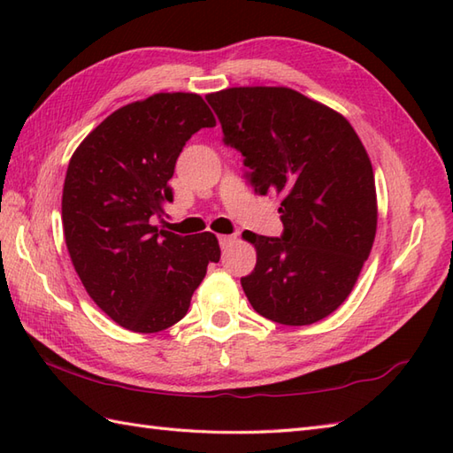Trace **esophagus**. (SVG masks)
Here are the masks:
<instances>
[{
    "mask_svg": "<svg viewBox=\"0 0 453 453\" xmlns=\"http://www.w3.org/2000/svg\"><path fill=\"white\" fill-rule=\"evenodd\" d=\"M235 235H218V242H219V247L221 249H227L229 245H232L235 242Z\"/></svg>",
    "mask_w": 453,
    "mask_h": 453,
    "instance_id": "1",
    "label": "esophagus"
}]
</instances>
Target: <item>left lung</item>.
I'll use <instances>...</instances> for the list:
<instances>
[{
	"instance_id": "left-lung-1",
	"label": "left lung",
	"mask_w": 453,
	"mask_h": 453,
	"mask_svg": "<svg viewBox=\"0 0 453 453\" xmlns=\"http://www.w3.org/2000/svg\"><path fill=\"white\" fill-rule=\"evenodd\" d=\"M226 146L257 195H278L280 237L245 232L257 265L242 278L253 310L280 325L331 315L358 280L375 226L373 169L350 122L288 88L210 93Z\"/></svg>"
}]
</instances>
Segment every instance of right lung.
I'll use <instances>...</instances> for the list:
<instances>
[{"label":"right lung","instance_id":"1","mask_svg":"<svg viewBox=\"0 0 453 453\" xmlns=\"http://www.w3.org/2000/svg\"><path fill=\"white\" fill-rule=\"evenodd\" d=\"M216 127L196 93H157L104 119L70 159L62 195L65 245L91 300L134 333H157L187 315L219 261L214 234L153 226L185 143Z\"/></svg>","mask_w":453,"mask_h":453}]
</instances>
